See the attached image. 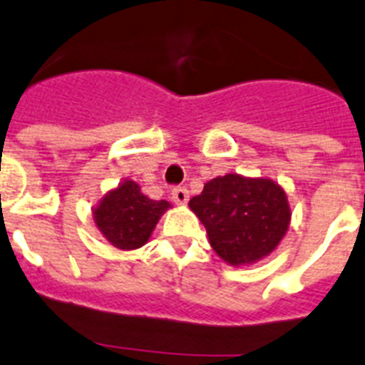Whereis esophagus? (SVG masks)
I'll list each match as a JSON object with an SVG mask.
<instances>
[{"label": "esophagus", "instance_id": "34e87169", "mask_svg": "<svg viewBox=\"0 0 365 365\" xmlns=\"http://www.w3.org/2000/svg\"><path fill=\"white\" fill-rule=\"evenodd\" d=\"M171 199H173L177 205H186L190 199V192L185 188V186L173 188V192H171Z\"/></svg>", "mask_w": 365, "mask_h": 365}]
</instances>
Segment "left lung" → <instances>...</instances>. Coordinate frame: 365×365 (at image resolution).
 Returning <instances> with one entry per match:
<instances>
[{"instance_id":"left-lung-1","label":"left lung","mask_w":365,"mask_h":365,"mask_svg":"<svg viewBox=\"0 0 365 365\" xmlns=\"http://www.w3.org/2000/svg\"><path fill=\"white\" fill-rule=\"evenodd\" d=\"M188 207L207 229L217 257L235 267L269 257L292 221L284 188L267 177H216Z\"/></svg>"}]
</instances>
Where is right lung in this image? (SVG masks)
I'll use <instances>...</instances> for the list:
<instances>
[{
    "label": "right lung",
    "mask_w": 365,
    "mask_h": 365,
    "mask_svg": "<svg viewBox=\"0 0 365 365\" xmlns=\"http://www.w3.org/2000/svg\"><path fill=\"white\" fill-rule=\"evenodd\" d=\"M168 208H171L168 201H153L135 180L125 179L103 195L98 207H93L92 216L108 244L121 251H133L148 244Z\"/></svg>",
    "instance_id": "obj_1"
}]
</instances>
